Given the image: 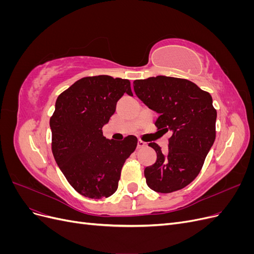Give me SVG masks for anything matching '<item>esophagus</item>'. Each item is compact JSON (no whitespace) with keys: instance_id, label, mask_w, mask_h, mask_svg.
<instances>
[{"instance_id":"obj_1","label":"esophagus","mask_w":254,"mask_h":254,"mask_svg":"<svg viewBox=\"0 0 254 254\" xmlns=\"http://www.w3.org/2000/svg\"><path fill=\"white\" fill-rule=\"evenodd\" d=\"M145 146H146V143H144V142H143V141H141V140H140V141H137V146H136L137 148L140 149V148L145 147Z\"/></svg>"}]
</instances>
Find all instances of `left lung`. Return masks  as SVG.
<instances>
[{"label":"left lung","instance_id":"8db88e82","mask_svg":"<svg viewBox=\"0 0 254 254\" xmlns=\"http://www.w3.org/2000/svg\"><path fill=\"white\" fill-rule=\"evenodd\" d=\"M133 89L149 109L159 113V131L172 132L167 152L149 143L157 161L145 168L146 183L164 194L186 188L200 173L215 141L217 113L212 96L188 79L161 75L134 80Z\"/></svg>","mask_w":254,"mask_h":254}]
</instances>
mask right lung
I'll use <instances>...</instances> for the list:
<instances>
[{"label":"right lung","mask_w":254,"mask_h":254,"mask_svg":"<svg viewBox=\"0 0 254 254\" xmlns=\"http://www.w3.org/2000/svg\"><path fill=\"white\" fill-rule=\"evenodd\" d=\"M124 93L133 95L128 79L99 75L77 80L56 101L50 120L53 155L68 183L84 197L114 194L122 167L136 147L134 135L123 141L103 135Z\"/></svg>","instance_id":"obj_1"}]
</instances>
